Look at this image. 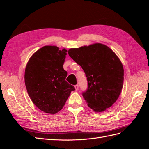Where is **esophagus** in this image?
<instances>
[{"mask_svg": "<svg viewBox=\"0 0 149 149\" xmlns=\"http://www.w3.org/2000/svg\"><path fill=\"white\" fill-rule=\"evenodd\" d=\"M74 88H75V89L76 90V91H78V90L79 89V86L78 85H75L74 86Z\"/></svg>", "mask_w": 149, "mask_h": 149, "instance_id": "esophagus-1", "label": "esophagus"}]
</instances>
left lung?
Instances as JSON below:
<instances>
[{
  "instance_id": "1",
  "label": "left lung",
  "mask_w": 149,
  "mask_h": 149,
  "mask_svg": "<svg viewBox=\"0 0 149 149\" xmlns=\"http://www.w3.org/2000/svg\"><path fill=\"white\" fill-rule=\"evenodd\" d=\"M70 56L81 66L87 77L88 88L83 96L88 106L102 112L118 100L124 83V68L119 57L105 45L70 48Z\"/></svg>"
}]
</instances>
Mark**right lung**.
Returning a JSON list of instances; mask_svg holds the SVG:
<instances>
[{
	"mask_svg": "<svg viewBox=\"0 0 149 149\" xmlns=\"http://www.w3.org/2000/svg\"><path fill=\"white\" fill-rule=\"evenodd\" d=\"M65 48L47 45L35 52L25 70V84L34 104L46 113L54 114L62 109L73 86L66 81L63 64Z\"/></svg>",
	"mask_w": 149,
	"mask_h": 149,
	"instance_id": "add662e5",
	"label": "right lung"
}]
</instances>
